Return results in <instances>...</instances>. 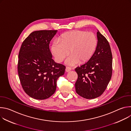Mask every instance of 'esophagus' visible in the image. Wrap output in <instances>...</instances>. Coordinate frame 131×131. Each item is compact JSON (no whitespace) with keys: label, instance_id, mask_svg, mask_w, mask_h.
<instances>
[{"label":"esophagus","instance_id":"obj_1","mask_svg":"<svg viewBox=\"0 0 131 131\" xmlns=\"http://www.w3.org/2000/svg\"><path fill=\"white\" fill-rule=\"evenodd\" d=\"M71 68L70 67H66V69H65V71H66V72H69V71H70V70H71Z\"/></svg>","mask_w":131,"mask_h":131}]
</instances>
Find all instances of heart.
Listing matches in <instances>:
<instances>
[{
    "label": "heart",
    "mask_w": 131,
    "mask_h": 131,
    "mask_svg": "<svg viewBox=\"0 0 131 131\" xmlns=\"http://www.w3.org/2000/svg\"><path fill=\"white\" fill-rule=\"evenodd\" d=\"M97 46V39L94 33L74 30L63 35L60 41L53 42L51 50L55 61L61 63L69 55L66 63L70 66L84 63L94 54Z\"/></svg>",
    "instance_id": "1"
}]
</instances>
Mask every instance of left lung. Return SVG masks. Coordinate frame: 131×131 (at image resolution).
Returning <instances> with one entry per match:
<instances>
[{"label": "left lung", "mask_w": 131, "mask_h": 131, "mask_svg": "<svg viewBox=\"0 0 131 131\" xmlns=\"http://www.w3.org/2000/svg\"><path fill=\"white\" fill-rule=\"evenodd\" d=\"M97 46L92 58L75 71L78 79L75 83L77 94L86 99L100 96L106 90L112 76L113 57L109 43L98 30Z\"/></svg>", "instance_id": "1"}]
</instances>
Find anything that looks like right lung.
I'll return each mask as SVG.
<instances>
[{"instance_id": "obj_1", "label": "right lung", "mask_w": 131, "mask_h": 131, "mask_svg": "<svg viewBox=\"0 0 131 131\" xmlns=\"http://www.w3.org/2000/svg\"><path fill=\"white\" fill-rule=\"evenodd\" d=\"M58 30L32 32L23 42L18 53L17 71L26 94L36 100H45L57 89L58 79L63 75L65 66L52 59L49 44Z\"/></svg>"}]
</instances>
